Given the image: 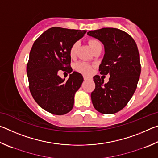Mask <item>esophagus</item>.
I'll return each mask as SVG.
<instances>
[{
	"label": "esophagus",
	"instance_id": "34e87169",
	"mask_svg": "<svg viewBox=\"0 0 158 158\" xmlns=\"http://www.w3.org/2000/svg\"><path fill=\"white\" fill-rule=\"evenodd\" d=\"M84 80H89V79H91V78H90V77H86V76H84Z\"/></svg>",
	"mask_w": 158,
	"mask_h": 158
}]
</instances>
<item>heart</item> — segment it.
Listing matches in <instances>:
<instances>
[{"label": "heart", "instance_id": "heart-1", "mask_svg": "<svg viewBox=\"0 0 158 158\" xmlns=\"http://www.w3.org/2000/svg\"><path fill=\"white\" fill-rule=\"evenodd\" d=\"M89 44L90 45V48H91L92 50L94 49V48L97 46L98 44H100V42L95 39H90L89 41ZM79 47V44L78 42H74V43L70 47V49H69V55L72 58L75 57V56L77 53V51H78ZM75 69L77 71L79 72L82 74H89L92 71V66L90 65V64L85 63V62H79L76 64L75 65Z\"/></svg>", "mask_w": 158, "mask_h": 158}]
</instances>
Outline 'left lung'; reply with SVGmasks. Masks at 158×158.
I'll return each instance as SVG.
<instances>
[{"mask_svg": "<svg viewBox=\"0 0 158 158\" xmlns=\"http://www.w3.org/2000/svg\"><path fill=\"white\" fill-rule=\"evenodd\" d=\"M87 34L104 44L105 55L99 71L110 75L106 84L99 75L93 77V106L102 114H115L127 105L137 89L141 74L137 44L130 35L118 28H103Z\"/></svg>", "mask_w": 158, "mask_h": 158, "instance_id": "left-lung-1", "label": "left lung"}]
</instances>
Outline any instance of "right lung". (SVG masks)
Listing matches in <instances>:
<instances>
[{"instance_id":"1","label":"right lung","mask_w":158,"mask_h":158,"mask_svg":"<svg viewBox=\"0 0 158 158\" xmlns=\"http://www.w3.org/2000/svg\"><path fill=\"white\" fill-rule=\"evenodd\" d=\"M85 33L52 27L44 32L31 48L26 67L29 89L38 105L51 114L63 115L73 108L74 95L84 81L83 76L73 72L65 81L58 73L70 72L69 49Z\"/></svg>"}]
</instances>
